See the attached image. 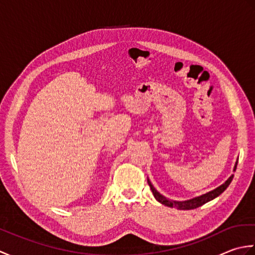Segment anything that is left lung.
Segmentation results:
<instances>
[{
    "mask_svg": "<svg viewBox=\"0 0 255 255\" xmlns=\"http://www.w3.org/2000/svg\"><path fill=\"white\" fill-rule=\"evenodd\" d=\"M237 164H238V161L236 162L235 167H234V171H236L237 169ZM232 178H234V174H232L228 180H227L224 184H221L220 186H218L217 188L213 189V191H210L206 194L200 195V196L197 197H194L191 199H187V200H172L166 198L163 195L160 194L156 189L154 188V186L152 185V183L150 182V180L148 178V184L151 188V191H152V194L154 198L158 200L159 203L163 204L167 207H174L177 209H181V210H189V209H195L197 207H200V206H203L204 204L210 202V200L215 199L216 197H218L221 193H224L226 191V188L230 185V183L232 181Z\"/></svg>",
    "mask_w": 255,
    "mask_h": 255,
    "instance_id": "1",
    "label": "left lung"
}]
</instances>
